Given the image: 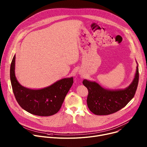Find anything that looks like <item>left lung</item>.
Masks as SVG:
<instances>
[{
	"mask_svg": "<svg viewBox=\"0 0 147 147\" xmlns=\"http://www.w3.org/2000/svg\"><path fill=\"white\" fill-rule=\"evenodd\" d=\"M134 78L125 88L109 90L101 87L95 81L84 80L82 84L88 90L87 99L89 109L96 115H108L117 112L133 99L138 83V65Z\"/></svg>",
	"mask_w": 147,
	"mask_h": 147,
	"instance_id": "obj_1",
	"label": "left lung"
}]
</instances>
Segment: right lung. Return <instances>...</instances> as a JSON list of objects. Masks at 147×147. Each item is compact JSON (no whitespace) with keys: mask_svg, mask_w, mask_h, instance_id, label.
Returning <instances> with one entry per match:
<instances>
[{"mask_svg":"<svg viewBox=\"0 0 147 147\" xmlns=\"http://www.w3.org/2000/svg\"><path fill=\"white\" fill-rule=\"evenodd\" d=\"M14 56L10 70V81L15 98L23 109L34 115L49 116L56 113L73 85V78H65L57 81L49 87L32 90L22 86L15 75Z\"/></svg>","mask_w":147,"mask_h":147,"instance_id":"obj_1","label":"right lung"}]
</instances>
